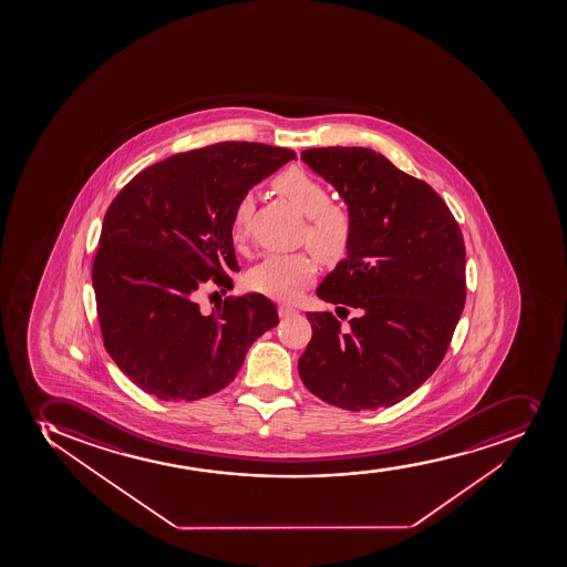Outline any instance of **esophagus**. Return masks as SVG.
I'll use <instances>...</instances> for the list:
<instances>
[{
  "instance_id": "1",
  "label": "esophagus",
  "mask_w": 567,
  "mask_h": 567,
  "mask_svg": "<svg viewBox=\"0 0 567 567\" xmlns=\"http://www.w3.org/2000/svg\"><path fill=\"white\" fill-rule=\"evenodd\" d=\"M277 312H279L280 318L292 317V315H298V311H296L293 307H290V305H279V309H277Z\"/></svg>"
}]
</instances>
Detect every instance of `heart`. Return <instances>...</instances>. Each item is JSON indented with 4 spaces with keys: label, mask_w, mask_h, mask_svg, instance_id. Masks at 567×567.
Wrapping results in <instances>:
<instances>
[{
    "label": "heart",
    "mask_w": 567,
    "mask_h": 567,
    "mask_svg": "<svg viewBox=\"0 0 567 567\" xmlns=\"http://www.w3.org/2000/svg\"><path fill=\"white\" fill-rule=\"evenodd\" d=\"M277 195L287 198L307 217L301 239L322 262H337L347 256L353 238L352 214L329 198V190L317 176L301 166H290L271 179ZM255 204L250 196L239 198L230 223L231 241L244 247L249 238ZM317 268L307 252L269 255L247 275V285L269 298L292 299L315 279Z\"/></svg>",
    "instance_id": "b5f03b06"
}]
</instances>
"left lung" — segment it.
<instances>
[{"label":"left lung","instance_id":"8db88e82","mask_svg":"<svg viewBox=\"0 0 567 567\" xmlns=\"http://www.w3.org/2000/svg\"><path fill=\"white\" fill-rule=\"evenodd\" d=\"M301 158L341 193L353 219L348 256L318 298L358 309V317L342 328L331 312H307L312 337L299 377L337 409L393 406L439 369L450 348L466 301L463 234L429 183L380 153L311 147Z\"/></svg>","mask_w":567,"mask_h":567}]
</instances>
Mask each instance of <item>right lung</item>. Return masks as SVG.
Segmentation results:
<instances>
[{
	"mask_svg": "<svg viewBox=\"0 0 567 567\" xmlns=\"http://www.w3.org/2000/svg\"><path fill=\"white\" fill-rule=\"evenodd\" d=\"M296 152L219 142L177 153L131 179L104 215L92 279L104 348L161 401H196L230 384L250 344L279 323L262 293L200 309L207 287L238 271L231 214Z\"/></svg>",
	"mask_w": 567,
	"mask_h": 567,
	"instance_id": "1",
	"label": "right lung"
}]
</instances>
